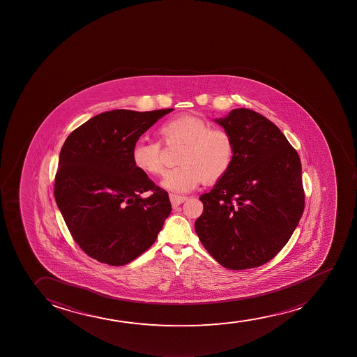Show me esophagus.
Wrapping results in <instances>:
<instances>
[{
    "mask_svg": "<svg viewBox=\"0 0 357 357\" xmlns=\"http://www.w3.org/2000/svg\"><path fill=\"white\" fill-rule=\"evenodd\" d=\"M187 199V197L183 195H170V200H172V204L174 208H176L178 205L182 204L185 200Z\"/></svg>",
    "mask_w": 357,
    "mask_h": 357,
    "instance_id": "esophagus-1",
    "label": "esophagus"
}]
</instances>
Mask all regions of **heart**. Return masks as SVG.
Returning a JSON list of instances; mask_svg holds the SVG:
<instances>
[{
    "mask_svg": "<svg viewBox=\"0 0 357 357\" xmlns=\"http://www.w3.org/2000/svg\"><path fill=\"white\" fill-rule=\"evenodd\" d=\"M164 142L183 144L178 164L165 174L162 185L185 193L202 181L213 183L229 172L236 157V143L226 128H211L208 120L193 114L178 115L160 126ZM132 162L139 172L158 176L164 172L160 141H138L132 148Z\"/></svg>",
    "mask_w": 357,
    "mask_h": 357,
    "instance_id": "b5f03b06",
    "label": "heart"
}]
</instances>
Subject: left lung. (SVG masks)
<instances>
[{"instance_id": "8db88e82", "label": "left lung", "mask_w": 357, "mask_h": 357, "mask_svg": "<svg viewBox=\"0 0 357 357\" xmlns=\"http://www.w3.org/2000/svg\"><path fill=\"white\" fill-rule=\"evenodd\" d=\"M231 132L236 157L209 193L195 232L210 255L229 270L270 261L299 224L305 208L298 153L272 121L247 108L215 120Z\"/></svg>"}]
</instances>
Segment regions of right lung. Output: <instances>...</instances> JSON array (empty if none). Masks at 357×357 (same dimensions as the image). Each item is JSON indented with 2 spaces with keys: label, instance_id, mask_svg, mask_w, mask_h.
Here are the masks:
<instances>
[{
  "label": "right lung",
  "instance_id": "add662e5",
  "mask_svg": "<svg viewBox=\"0 0 357 357\" xmlns=\"http://www.w3.org/2000/svg\"><path fill=\"white\" fill-rule=\"evenodd\" d=\"M170 109H115L75 128L59 153L54 198L68 229L97 261L123 266L155 242L172 213L165 190L132 162V148ZM151 195L142 199L140 195Z\"/></svg>",
  "mask_w": 357,
  "mask_h": 357
}]
</instances>
